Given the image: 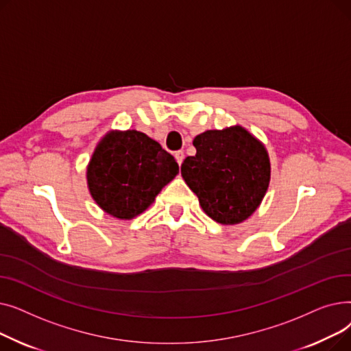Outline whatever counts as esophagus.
Here are the masks:
<instances>
[{
    "label": "esophagus",
    "instance_id": "obj_1",
    "mask_svg": "<svg viewBox=\"0 0 351 351\" xmlns=\"http://www.w3.org/2000/svg\"><path fill=\"white\" fill-rule=\"evenodd\" d=\"M175 158H176V160H178V163L182 165L183 159H185V154H183L182 151H178V152H175Z\"/></svg>",
    "mask_w": 351,
    "mask_h": 351
}]
</instances>
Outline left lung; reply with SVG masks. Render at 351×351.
<instances>
[{
    "mask_svg": "<svg viewBox=\"0 0 351 351\" xmlns=\"http://www.w3.org/2000/svg\"><path fill=\"white\" fill-rule=\"evenodd\" d=\"M196 155L180 172L208 216L223 225L243 222L261 205L270 182L265 146L242 126L206 131L193 139Z\"/></svg>",
    "mask_w": 351,
    "mask_h": 351,
    "instance_id": "obj_1",
    "label": "left lung"
}]
</instances>
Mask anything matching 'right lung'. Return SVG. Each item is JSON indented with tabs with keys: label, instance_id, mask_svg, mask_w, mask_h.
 Returning a JSON list of instances; mask_svg holds the SVG:
<instances>
[{
	"label": "right lung",
	"instance_id": "obj_1",
	"mask_svg": "<svg viewBox=\"0 0 351 351\" xmlns=\"http://www.w3.org/2000/svg\"><path fill=\"white\" fill-rule=\"evenodd\" d=\"M179 172L175 158L138 131L108 134L92 155L88 186L109 215L132 219L155 200Z\"/></svg>",
	"mask_w": 351,
	"mask_h": 351
}]
</instances>
